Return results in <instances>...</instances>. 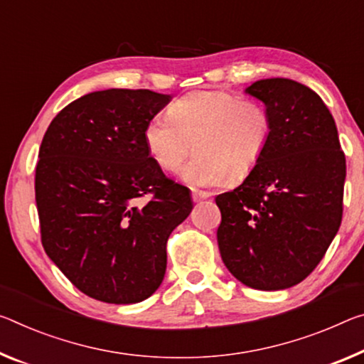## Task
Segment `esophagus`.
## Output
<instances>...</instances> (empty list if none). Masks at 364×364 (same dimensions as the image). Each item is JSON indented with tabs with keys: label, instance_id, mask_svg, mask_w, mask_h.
Returning a JSON list of instances; mask_svg holds the SVG:
<instances>
[{
	"label": "esophagus",
	"instance_id": "34e87169",
	"mask_svg": "<svg viewBox=\"0 0 364 364\" xmlns=\"http://www.w3.org/2000/svg\"><path fill=\"white\" fill-rule=\"evenodd\" d=\"M191 196H193V200L194 203H199V200H204L207 198H210L212 193L209 191H203V189H193L191 191Z\"/></svg>",
	"mask_w": 364,
	"mask_h": 364
}]
</instances>
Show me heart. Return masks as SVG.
Segmentation results:
<instances>
[{
	"mask_svg": "<svg viewBox=\"0 0 364 364\" xmlns=\"http://www.w3.org/2000/svg\"><path fill=\"white\" fill-rule=\"evenodd\" d=\"M272 131V114L264 103L227 90H196L171 103L168 118L149 119L144 142L165 171L180 168L194 142L198 155L183 168L184 181L217 186L251 175L267 151Z\"/></svg>",
	"mask_w": 364,
	"mask_h": 364,
	"instance_id": "obj_1",
	"label": "heart"
}]
</instances>
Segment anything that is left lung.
Masks as SVG:
<instances>
[{"instance_id":"left-lung-1","label":"left lung","mask_w":364,"mask_h":364,"mask_svg":"<svg viewBox=\"0 0 364 364\" xmlns=\"http://www.w3.org/2000/svg\"><path fill=\"white\" fill-rule=\"evenodd\" d=\"M246 94L264 102L274 131L255 171L215 198L218 250L241 284L285 290L313 272L338 232L345 154L331 112L306 85L262 79Z\"/></svg>"}]
</instances>
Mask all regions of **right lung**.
<instances>
[{"label": "right lung", "instance_id": "right-lung-1", "mask_svg": "<svg viewBox=\"0 0 364 364\" xmlns=\"http://www.w3.org/2000/svg\"><path fill=\"white\" fill-rule=\"evenodd\" d=\"M170 100L147 89L92 92L56 114L40 146L43 250L99 301L151 296L164 280L168 236L193 210L189 189L165 176L144 142L147 121Z\"/></svg>", "mask_w": 364, "mask_h": 364}]
</instances>
